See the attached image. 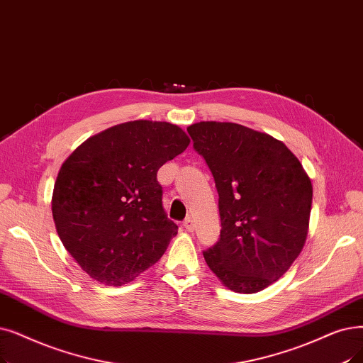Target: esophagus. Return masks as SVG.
Returning <instances> with one entry per match:
<instances>
[{"mask_svg":"<svg viewBox=\"0 0 363 363\" xmlns=\"http://www.w3.org/2000/svg\"><path fill=\"white\" fill-rule=\"evenodd\" d=\"M182 227L186 230V231H193L194 230V223H193V218L188 216L182 220Z\"/></svg>","mask_w":363,"mask_h":363,"instance_id":"1","label":"esophagus"}]
</instances>
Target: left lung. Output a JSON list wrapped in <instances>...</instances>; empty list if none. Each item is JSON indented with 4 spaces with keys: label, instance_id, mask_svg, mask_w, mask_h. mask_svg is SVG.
<instances>
[{
    "label": "left lung",
    "instance_id": "8db88e82",
    "mask_svg": "<svg viewBox=\"0 0 363 363\" xmlns=\"http://www.w3.org/2000/svg\"><path fill=\"white\" fill-rule=\"evenodd\" d=\"M186 132L219 196L223 228L203 257L228 289L262 291L288 272L304 246L310 178L289 148L267 133L218 121L191 124Z\"/></svg>",
    "mask_w": 363,
    "mask_h": 363
}]
</instances>
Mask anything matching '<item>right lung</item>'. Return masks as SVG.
Wrapping results in <instances>:
<instances>
[{
  "label": "right lung",
  "mask_w": 363,
  "mask_h": 363,
  "mask_svg": "<svg viewBox=\"0 0 363 363\" xmlns=\"http://www.w3.org/2000/svg\"><path fill=\"white\" fill-rule=\"evenodd\" d=\"M188 144L175 124L138 120L89 138L62 164L53 219L91 279L121 286L162 258L178 225L163 208L157 172Z\"/></svg>",
  "instance_id": "right-lung-1"
}]
</instances>
